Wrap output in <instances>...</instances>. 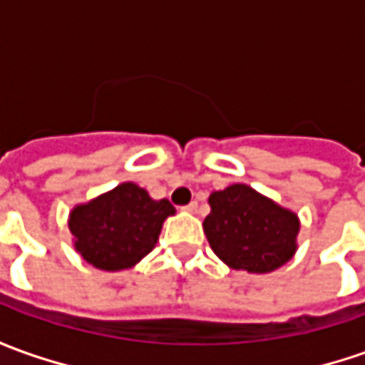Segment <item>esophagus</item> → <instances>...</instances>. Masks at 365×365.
Returning a JSON list of instances; mask_svg holds the SVG:
<instances>
[{"label": "esophagus", "mask_w": 365, "mask_h": 365, "mask_svg": "<svg viewBox=\"0 0 365 365\" xmlns=\"http://www.w3.org/2000/svg\"><path fill=\"white\" fill-rule=\"evenodd\" d=\"M183 210L190 212V214H195L197 212V202H190L187 205H183Z\"/></svg>", "instance_id": "esophagus-1"}]
</instances>
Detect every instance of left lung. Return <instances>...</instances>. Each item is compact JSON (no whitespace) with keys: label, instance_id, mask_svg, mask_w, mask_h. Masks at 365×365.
Returning a JSON list of instances; mask_svg holds the SVG:
<instances>
[{"label":"left lung","instance_id":"1","mask_svg":"<svg viewBox=\"0 0 365 365\" xmlns=\"http://www.w3.org/2000/svg\"><path fill=\"white\" fill-rule=\"evenodd\" d=\"M210 205L203 232L214 254L230 267L267 274L289 262L296 252L297 215L250 185L235 183L214 192Z\"/></svg>","mask_w":365,"mask_h":365}]
</instances>
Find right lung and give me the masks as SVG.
<instances>
[{
  "instance_id": "right-lung-1",
  "label": "right lung",
  "mask_w": 365,
  "mask_h": 365,
  "mask_svg": "<svg viewBox=\"0 0 365 365\" xmlns=\"http://www.w3.org/2000/svg\"><path fill=\"white\" fill-rule=\"evenodd\" d=\"M173 212L168 200L155 202L135 183H121L93 202L78 205L69 215V230L88 264L118 272L150 254L163 220Z\"/></svg>"
}]
</instances>
